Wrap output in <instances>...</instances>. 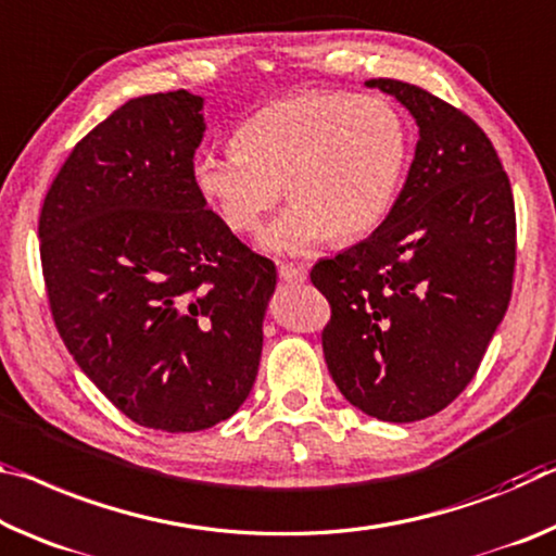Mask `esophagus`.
Listing matches in <instances>:
<instances>
[{
    "mask_svg": "<svg viewBox=\"0 0 556 556\" xmlns=\"http://www.w3.org/2000/svg\"><path fill=\"white\" fill-rule=\"evenodd\" d=\"M279 279L287 281V285H302L306 279V269L299 267V264H279Z\"/></svg>",
    "mask_w": 556,
    "mask_h": 556,
    "instance_id": "1",
    "label": "esophagus"
}]
</instances>
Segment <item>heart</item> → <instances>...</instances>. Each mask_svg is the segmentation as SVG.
I'll return each instance as SVG.
<instances>
[{
    "label": "heart",
    "instance_id": "heart-1",
    "mask_svg": "<svg viewBox=\"0 0 556 556\" xmlns=\"http://www.w3.org/2000/svg\"><path fill=\"white\" fill-rule=\"evenodd\" d=\"M230 151H205L192 185L232 232H252L292 198L262 244L302 254L316 242L356 240L391 213L410 155L403 113L383 96L296 91L250 113Z\"/></svg>",
    "mask_w": 556,
    "mask_h": 556
}]
</instances>
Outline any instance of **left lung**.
I'll return each mask as SVG.
<instances>
[{
	"label": "left lung",
	"mask_w": 556,
	"mask_h": 556,
	"mask_svg": "<svg viewBox=\"0 0 556 556\" xmlns=\"http://www.w3.org/2000/svg\"><path fill=\"white\" fill-rule=\"evenodd\" d=\"M368 86L413 113L416 157L378 230L309 277L331 306L321 346L343 399L378 420L413 422L465 391L507 312L515 198L468 113L393 78Z\"/></svg>",
	"instance_id": "8db88e82"
}]
</instances>
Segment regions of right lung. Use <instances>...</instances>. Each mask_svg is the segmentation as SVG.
Here are the masks:
<instances>
[{
  "mask_svg": "<svg viewBox=\"0 0 556 556\" xmlns=\"http://www.w3.org/2000/svg\"><path fill=\"white\" fill-rule=\"evenodd\" d=\"M188 91L123 103L74 146L43 198L39 254L68 354L138 426L192 433L257 378L277 269L192 185L205 134Z\"/></svg>",
  "mask_w": 556,
  "mask_h": 556,
  "instance_id": "right-lung-1",
  "label": "right lung"
}]
</instances>
